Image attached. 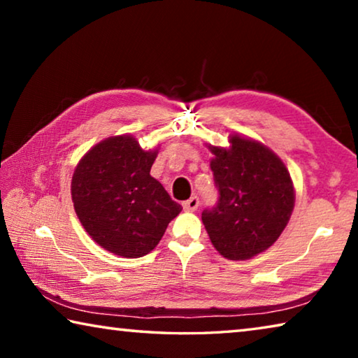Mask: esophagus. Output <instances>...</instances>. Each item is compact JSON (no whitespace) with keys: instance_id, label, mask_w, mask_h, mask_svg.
<instances>
[{"instance_id":"1","label":"esophagus","mask_w":358,"mask_h":358,"mask_svg":"<svg viewBox=\"0 0 358 358\" xmlns=\"http://www.w3.org/2000/svg\"><path fill=\"white\" fill-rule=\"evenodd\" d=\"M197 207H199V197L196 196H192L191 199H187L186 202H183V208L186 211H196Z\"/></svg>"}]
</instances>
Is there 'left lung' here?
<instances>
[{
    "mask_svg": "<svg viewBox=\"0 0 358 358\" xmlns=\"http://www.w3.org/2000/svg\"><path fill=\"white\" fill-rule=\"evenodd\" d=\"M229 147H213L210 162L220 192L202 222L217 252L246 260L275 243L294 210L295 191L284 162L254 138L229 136Z\"/></svg>",
    "mask_w": 358,
    "mask_h": 358,
    "instance_id": "obj_1",
    "label": "left lung"
}]
</instances>
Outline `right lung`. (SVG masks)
<instances>
[{
  "mask_svg": "<svg viewBox=\"0 0 358 358\" xmlns=\"http://www.w3.org/2000/svg\"><path fill=\"white\" fill-rule=\"evenodd\" d=\"M157 150H142L129 134L94 145L78 161L71 194L83 229L121 257L153 251L181 205L150 175Z\"/></svg>",
  "mask_w": 358,
  "mask_h": 358,
  "instance_id": "right-lung-1",
  "label": "right lung"
}]
</instances>
